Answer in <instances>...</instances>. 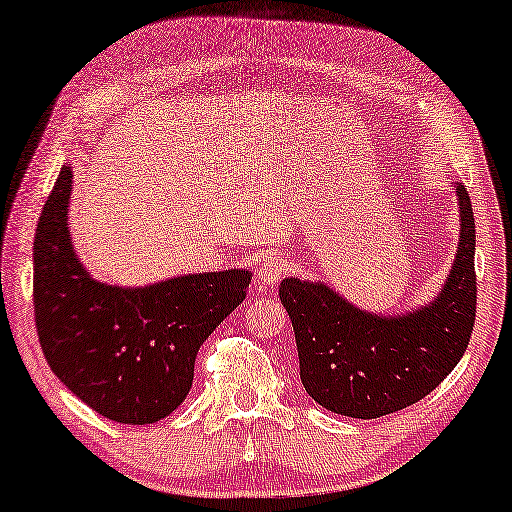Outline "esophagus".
<instances>
[{"mask_svg": "<svg viewBox=\"0 0 512 512\" xmlns=\"http://www.w3.org/2000/svg\"><path fill=\"white\" fill-rule=\"evenodd\" d=\"M286 269L288 264L279 260V257H267V260H262L260 269H257V281H260L262 288H274L283 279Z\"/></svg>", "mask_w": 512, "mask_h": 512, "instance_id": "34e87169", "label": "esophagus"}]
</instances>
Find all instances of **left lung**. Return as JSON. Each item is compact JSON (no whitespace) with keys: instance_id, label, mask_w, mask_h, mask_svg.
Listing matches in <instances>:
<instances>
[{"instance_id":"1","label":"left lung","mask_w":512,"mask_h":512,"mask_svg":"<svg viewBox=\"0 0 512 512\" xmlns=\"http://www.w3.org/2000/svg\"><path fill=\"white\" fill-rule=\"evenodd\" d=\"M460 245L439 298L396 317L357 310L324 283L283 279L281 305L291 317L305 391L336 415L374 420L429 396L470 343L477 312L474 214L465 186Z\"/></svg>"}]
</instances>
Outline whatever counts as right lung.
<instances>
[{
	"instance_id": "obj_1",
	"label": "right lung",
	"mask_w": 512,
	"mask_h": 512,
	"mask_svg": "<svg viewBox=\"0 0 512 512\" xmlns=\"http://www.w3.org/2000/svg\"><path fill=\"white\" fill-rule=\"evenodd\" d=\"M71 176V166L59 171L33 243L42 353L61 384L102 417L159 422L186 400L197 350L243 303L250 272L188 274L145 288L95 281L71 245Z\"/></svg>"
}]
</instances>
